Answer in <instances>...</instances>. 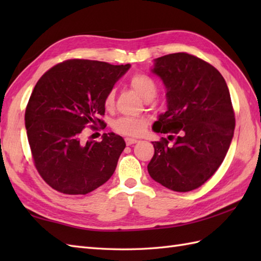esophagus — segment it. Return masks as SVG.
I'll return each instance as SVG.
<instances>
[{
    "mask_svg": "<svg viewBox=\"0 0 261 261\" xmlns=\"http://www.w3.org/2000/svg\"><path fill=\"white\" fill-rule=\"evenodd\" d=\"M136 142H138V140L135 139V138H125V143L127 146L134 145V143H136Z\"/></svg>",
    "mask_w": 261,
    "mask_h": 261,
    "instance_id": "34e87169",
    "label": "esophagus"
}]
</instances>
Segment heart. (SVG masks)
<instances>
[{"mask_svg":"<svg viewBox=\"0 0 261 261\" xmlns=\"http://www.w3.org/2000/svg\"><path fill=\"white\" fill-rule=\"evenodd\" d=\"M130 86L143 98H149L156 94V84L146 74L137 73L130 77ZM103 105L107 110L114 107V91H109L103 98ZM113 130L124 136H140L147 127V121L140 116H121L112 124Z\"/></svg>","mask_w":261,"mask_h":261,"instance_id":"obj_1","label":"heart"}]
</instances>
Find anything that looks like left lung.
Wrapping results in <instances>:
<instances>
[{
    "instance_id": "left-lung-1",
    "label": "left lung",
    "mask_w": 261,
    "mask_h": 261,
    "mask_svg": "<svg viewBox=\"0 0 261 261\" xmlns=\"http://www.w3.org/2000/svg\"><path fill=\"white\" fill-rule=\"evenodd\" d=\"M152 71L167 88L168 105L152 129L169 136L152 142L149 175L171 191L196 190L218 170L233 137L228 85L212 65L187 53L157 58Z\"/></svg>"
}]
</instances>
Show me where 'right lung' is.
I'll list each match as a JSON object with an SVG mask.
<instances>
[{
  "label": "right lung",
  "mask_w": 261,
  "mask_h": 261,
  "mask_svg": "<svg viewBox=\"0 0 261 261\" xmlns=\"http://www.w3.org/2000/svg\"><path fill=\"white\" fill-rule=\"evenodd\" d=\"M129 68L68 59L38 81L25 109V129L33 165L55 191L85 195L113 175L125 148L122 137L103 134L101 141L86 142L82 137L86 129H104L103 98Z\"/></svg>",
  "instance_id": "obj_1"
}]
</instances>
